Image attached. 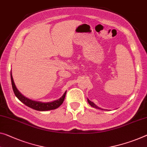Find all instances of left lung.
Instances as JSON below:
<instances>
[{"label": "left lung", "mask_w": 147, "mask_h": 147, "mask_svg": "<svg viewBox=\"0 0 147 147\" xmlns=\"http://www.w3.org/2000/svg\"><path fill=\"white\" fill-rule=\"evenodd\" d=\"M87 101H88V102H89V105H91L92 107H93V108H98V109H100V108H99V107H96V106L95 105H94V104L93 102H91V100H89V99H88V100H87Z\"/></svg>", "instance_id": "left-lung-1"}]
</instances>
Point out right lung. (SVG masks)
I'll return each mask as SVG.
<instances>
[{"label":"right lung","mask_w":147,"mask_h":147,"mask_svg":"<svg viewBox=\"0 0 147 147\" xmlns=\"http://www.w3.org/2000/svg\"><path fill=\"white\" fill-rule=\"evenodd\" d=\"M10 77H11V81H12V89L16 96L17 98L21 101V102H23L24 105L28 106V107H29V108H31L34 110H38V111H47V110L56 109V108L59 107L63 103V102H64L65 96H66V92H65L64 95L61 97L60 98L58 99V100L53 101V102H38V101H34V100H31V99L26 98V97H25L24 96L22 95V94L19 92L18 90L17 89V88L14 84V82H13L12 73L10 74Z\"/></svg>","instance_id":"add662e5"}]
</instances>
